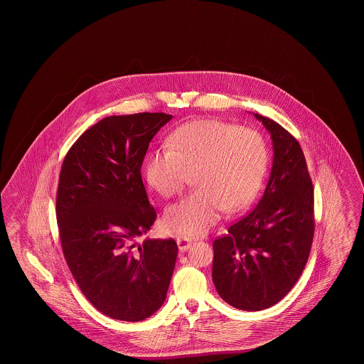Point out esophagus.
<instances>
[{"instance_id":"34e87169","label":"esophagus","mask_w":364,"mask_h":364,"mask_svg":"<svg viewBox=\"0 0 364 364\" xmlns=\"http://www.w3.org/2000/svg\"><path fill=\"white\" fill-rule=\"evenodd\" d=\"M176 242H177L178 250H180L181 252L187 251V250L190 248L191 245H192V240L188 239V237H177V239H176Z\"/></svg>"}]
</instances>
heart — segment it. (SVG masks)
<instances>
[{
	"label": "heart",
	"mask_w": 364,
	"mask_h": 364,
	"mask_svg": "<svg viewBox=\"0 0 364 364\" xmlns=\"http://www.w3.org/2000/svg\"><path fill=\"white\" fill-rule=\"evenodd\" d=\"M147 156L144 177L164 198L184 188L193 174L196 190L165 210L166 232L199 236L214 225L221 211L248 206L262 187L269 151L258 131L220 120H196L180 127Z\"/></svg>",
	"instance_id": "b5f03b06"
}]
</instances>
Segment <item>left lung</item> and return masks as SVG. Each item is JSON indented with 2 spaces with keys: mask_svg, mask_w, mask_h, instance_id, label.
<instances>
[{
  "mask_svg": "<svg viewBox=\"0 0 364 364\" xmlns=\"http://www.w3.org/2000/svg\"><path fill=\"white\" fill-rule=\"evenodd\" d=\"M273 141V166L257 208L213 242V281L228 304L260 311L300 277L314 237V190L299 141L278 122L254 113Z\"/></svg>",
  "mask_w": 364,
  "mask_h": 364,
  "instance_id": "obj_1",
  "label": "left lung"
}]
</instances>
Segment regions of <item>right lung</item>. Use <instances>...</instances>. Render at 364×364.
<instances>
[{
  "instance_id": "right-lung-1",
  "label": "right lung",
  "mask_w": 364,
  "mask_h": 364,
  "mask_svg": "<svg viewBox=\"0 0 364 364\" xmlns=\"http://www.w3.org/2000/svg\"><path fill=\"white\" fill-rule=\"evenodd\" d=\"M165 113L110 116L64 158L55 199L60 240L87 300L106 316L138 322L164 304L173 274V239L135 240L154 224L140 168Z\"/></svg>"
}]
</instances>
